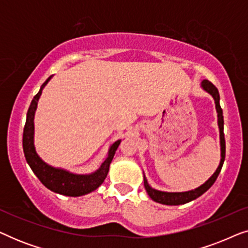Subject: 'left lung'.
I'll list each match as a JSON object with an SVG mask.
<instances>
[{"mask_svg": "<svg viewBox=\"0 0 248 248\" xmlns=\"http://www.w3.org/2000/svg\"><path fill=\"white\" fill-rule=\"evenodd\" d=\"M201 87L204 89L206 93H209L213 97L216 103V109L217 113H218V125H219V132H220V147H221V160H220L219 167L217 168L211 177H210L208 181H206L204 184L200 186V187L192 189V191L188 192H181V193H170V192H161L158 191V189L152 188L150 185L148 184L147 178L144 176V187L145 191H147L148 195L154 200L155 202L161 203V204L166 205H179V204H185V203L191 202L193 200L198 199L199 196H201L203 193H205L208 189L213 185V183L216 182L217 177H218L220 174V170H221L223 161H225V155H226V142H225V134H223V115H222V109L220 107V96L219 91L217 89L215 84H212L209 80H203L201 82Z\"/></svg>", "mask_w": 248, "mask_h": 248, "instance_id": "1", "label": "left lung"}]
</instances>
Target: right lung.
I'll use <instances>...</instances> for the list:
<instances>
[{
  "mask_svg": "<svg viewBox=\"0 0 248 248\" xmlns=\"http://www.w3.org/2000/svg\"><path fill=\"white\" fill-rule=\"evenodd\" d=\"M50 78L52 77H49L43 83L38 93L33 97L28 113H27V120L25 128H23L22 138L23 152H25L26 160L39 181L50 191L66 196H81L88 194V193L99 187L104 183L108 170H109V165L113 160L115 152H116L118 145L121 143V140H117L110 145L107 158L101 164L100 168L89 175L73 174V172L64 170V169L52 167V166L47 165L45 161H43L39 155H37L35 145H33V116H35L37 104H38L42 91L47 82L50 80Z\"/></svg>",
  "mask_w": 248,
  "mask_h": 248,
  "instance_id": "right-lung-1",
  "label": "right lung"
}]
</instances>
